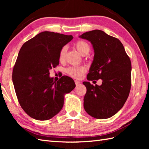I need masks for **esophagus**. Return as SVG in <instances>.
Masks as SVG:
<instances>
[{
  "label": "esophagus",
  "instance_id": "obj_1",
  "mask_svg": "<svg viewBox=\"0 0 149 149\" xmlns=\"http://www.w3.org/2000/svg\"><path fill=\"white\" fill-rule=\"evenodd\" d=\"M75 83L76 84V86H78V85H79L81 84V82L77 81V80H75Z\"/></svg>",
  "mask_w": 149,
  "mask_h": 149
}]
</instances>
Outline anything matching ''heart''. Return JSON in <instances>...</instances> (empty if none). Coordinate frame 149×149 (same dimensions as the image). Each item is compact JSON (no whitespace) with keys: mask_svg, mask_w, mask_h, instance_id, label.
<instances>
[{"mask_svg":"<svg viewBox=\"0 0 149 149\" xmlns=\"http://www.w3.org/2000/svg\"><path fill=\"white\" fill-rule=\"evenodd\" d=\"M75 46L76 47L78 52H79L82 56H86L90 52V45H88L86 42H84V41H78V42L75 43ZM66 51H67V48H66V47H63L61 49V51L59 52V60L60 62H63L65 61ZM86 68L84 67L83 66H71V67H69L68 68L66 69V72H67V74L69 75H70L71 77L75 79L81 78L83 76V75L84 73L86 72Z\"/></svg>","mask_w":149,"mask_h":149,"instance_id":"obj_1","label":"heart"}]
</instances>
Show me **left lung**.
<instances>
[{
    "instance_id": "1",
    "label": "left lung",
    "mask_w": 149,
    "mask_h": 149,
    "mask_svg": "<svg viewBox=\"0 0 149 149\" xmlns=\"http://www.w3.org/2000/svg\"><path fill=\"white\" fill-rule=\"evenodd\" d=\"M79 38L89 41L94 50L87 79L102 81L100 86L83 82L84 108L93 118H110L122 109L130 92L131 60L121 42L102 31H91Z\"/></svg>"
}]
</instances>
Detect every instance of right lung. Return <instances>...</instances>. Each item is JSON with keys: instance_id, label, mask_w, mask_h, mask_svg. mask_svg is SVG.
Listing matches in <instances>:
<instances>
[{"instance_id": "obj_1", "label": "right lung", "mask_w": 149, "mask_h": 149, "mask_svg": "<svg viewBox=\"0 0 149 149\" xmlns=\"http://www.w3.org/2000/svg\"><path fill=\"white\" fill-rule=\"evenodd\" d=\"M72 35L44 31L25 43L13 70V83L22 108L31 118L47 120L63 108L65 95L75 84L63 75L58 81L50 77V70L59 65L61 49Z\"/></svg>"}]
</instances>
